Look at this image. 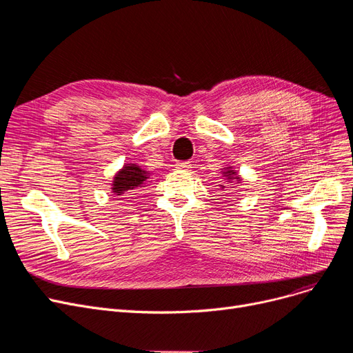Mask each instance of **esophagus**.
Instances as JSON below:
<instances>
[{
  "instance_id": "esophagus-1",
  "label": "esophagus",
  "mask_w": 353,
  "mask_h": 353,
  "mask_svg": "<svg viewBox=\"0 0 353 353\" xmlns=\"http://www.w3.org/2000/svg\"><path fill=\"white\" fill-rule=\"evenodd\" d=\"M176 167L180 170H189V169H192V163L190 161H177Z\"/></svg>"
}]
</instances>
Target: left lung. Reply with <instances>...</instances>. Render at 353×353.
Masks as SVG:
<instances>
[{
	"label": "left lung",
	"instance_id": "obj_1",
	"mask_svg": "<svg viewBox=\"0 0 353 353\" xmlns=\"http://www.w3.org/2000/svg\"><path fill=\"white\" fill-rule=\"evenodd\" d=\"M230 173H232V174H234V172H233V170H229V172H226V174H228L229 177H230ZM237 179H239V177H237Z\"/></svg>",
	"mask_w": 353,
	"mask_h": 353
}]
</instances>
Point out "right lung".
Wrapping results in <instances>:
<instances>
[{
    "label": "right lung",
    "instance_id": "right-lung-1",
    "mask_svg": "<svg viewBox=\"0 0 353 353\" xmlns=\"http://www.w3.org/2000/svg\"><path fill=\"white\" fill-rule=\"evenodd\" d=\"M147 176L148 174L136 164L124 165V169L114 177L113 190L116 196H127L128 193H132V190L141 188V184H144V181L148 179Z\"/></svg>",
    "mask_w": 353,
    "mask_h": 353
}]
</instances>
